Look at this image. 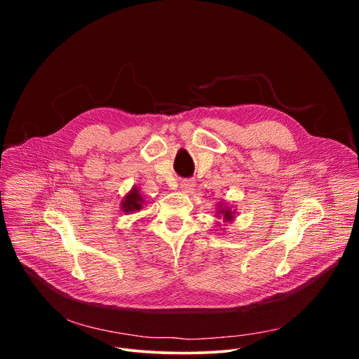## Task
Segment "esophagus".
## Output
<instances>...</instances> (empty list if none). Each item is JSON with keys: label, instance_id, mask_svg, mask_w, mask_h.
I'll use <instances>...</instances> for the list:
<instances>
[{"label": "esophagus", "instance_id": "esophagus-1", "mask_svg": "<svg viewBox=\"0 0 359 359\" xmlns=\"http://www.w3.org/2000/svg\"><path fill=\"white\" fill-rule=\"evenodd\" d=\"M195 182L194 180H182L180 182V191L183 192H191L194 189Z\"/></svg>", "mask_w": 359, "mask_h": 359}]
</instances>
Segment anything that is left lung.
I'll use <instances>...</instances> for the list:
<instances>
[{
  "mask_svg": "<svg viewBox=\"0 0 359 359\" xmlns=\"http://www.w3.org/2000/svg\"><path fill=\"white\" fill-rule=\"evenodd\" d=\"M236 214L237 212H236V210H233V205L218 202L217 210H215V218L222 219L224 225L229 224V222H233L234 218H236ZM217 225H218V227H221V222L217 221Z\"/></svg>",
  "mask_w": 359,
  "mask_h": 359,
  "instance_id": "left-lung-1",
  "label": "left lung"
}]
</instances>
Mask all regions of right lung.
Segmentation results:
<instances>
[{
  "mask_svg": "<svg viewBox=\"0 0 359 359\" xmlns=\"http://www.w3.org/2000/svg\"><path fill=\"white\" fill-rule=\"evenodd\" d=\"M144 205H145V199L142 198L138 186H134L123 196V199L121 202V210L125 214H135V212L141 211V208H144Z\"/></svg>",
  "mask_w": 359,
  "mask_h": 359,
  "instance_id": "right-lung-1",
  "label": "right lung"
}]
</instances>
